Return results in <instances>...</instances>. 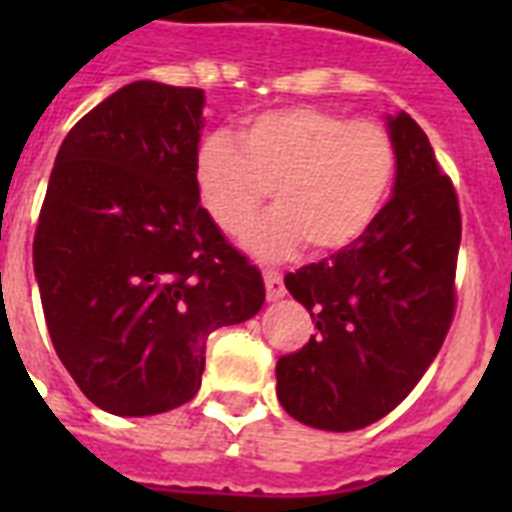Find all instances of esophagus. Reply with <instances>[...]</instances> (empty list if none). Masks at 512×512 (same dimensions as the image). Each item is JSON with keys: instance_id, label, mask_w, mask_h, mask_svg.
<instances>
[{"instance_id": "esophagus-1", "label": "esophagus", "mask_w": 512, "mask_h": 512, "mask_svg": "<svg viewBox=\"0 0 512 512\" xmlns=\"http://www.w3.org/2000/svg\"><path fill=\"white\" fill-rule=\"evenodd\" d=\"M263 279H265V295H268V300H281V297L287 295V287H284V279H281L279 273L265 271Z\"/></svg>"}]
</instances>
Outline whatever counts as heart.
Returning a JSON list of instances; mask_svg holds the SVG:
<instances>
[{"label": "heart", "instance_id": "heart-1", "mask_svg": "<svg viewBox=\"0 0 512 512\" xmlns=\"http://www.w3.org/2000/svg\"><path fill=\"white\" fill-rule=\"evenodd\" d=\"M396 140L380 122L316 106L247 116L236 140L209 132L193 151V188L209 220L241 236L273 185L276 209L247 247L281 260L308 244L316 255L353 247L374 225L396 177Z\"/></svg>", "mask_w": 512, "mask_h": 512}]
</instances>
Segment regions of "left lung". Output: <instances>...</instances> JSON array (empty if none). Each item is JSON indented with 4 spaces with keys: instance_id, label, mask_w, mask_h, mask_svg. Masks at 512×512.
Returning <instances> with one entry per match:
<instances>
[{
    "instance_id": "obj_1",
    "label": "left lung",
    "mask_w": 512,
    "mask_h": 512,
    "mask_svg": "<svg viewBox=\"0 0 512 512\" xmlns=\"http://www.w3.org/2000/svg\"><path fill=\"white\" fill-rule=\"evenodd\" d=\"M385 124L398 154L393 199L353 247L284 276L319 332L279 358L276 396L319 430L348 433L393 412L433 364L454 316L457 193L412 116Z\"/></svg>"
}]
</instances>
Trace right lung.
Listing matches in <instances>:
<instances>
[{
  "label": "right lung",
  "instance_id": "add662e5",
  "mask_svg": "<svg viewBox=\"0 0 512 512\" xmlns=\"http://www.w3.org/2000/svg\"><path fill=\"white\" fill-rule=\"evenodd\" d=\"M201 111L196 87L124 84L55 156L34 236L44 321L84 396L116 417L191 401L207 337L265 303L193 188Z\"/></svg>",
  "mask_w": 512,
  "mask_h": 512
}]
</instances>
